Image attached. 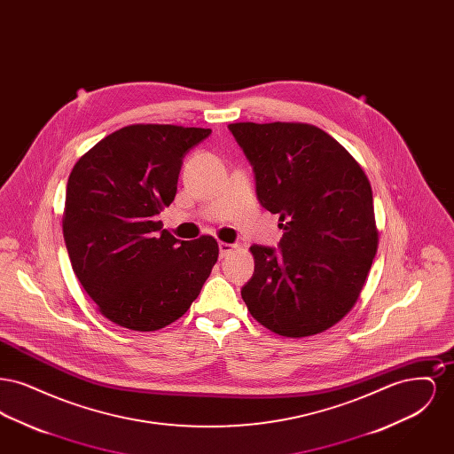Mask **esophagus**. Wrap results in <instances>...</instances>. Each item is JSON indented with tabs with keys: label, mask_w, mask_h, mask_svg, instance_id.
<instances>
[{
	"label": "esophagus",
	"mask_w": 454,
	"mask_h": 454,
	"mask_svg": "<svg viewBox=\"0 0 454 454\" xmlns=\"http://www.w3.org/2000/svg\"><path fill=\"white\" fill-rule=\"evenodd\" d=\"M237 248V245H231V243H224V241H221L219 243V257L223 259V257H226L228 254H231L233 250Z\"/></svg>",
	"instance_id": "obj_1"
}]
</instances>
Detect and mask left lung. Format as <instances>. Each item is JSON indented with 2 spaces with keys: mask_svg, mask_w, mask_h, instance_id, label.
I'll return each mask as SVG.
<instances>
[{
  "mask_svg": "<svg viewBox=\"0 0 454 454\" xmlns=\"http://www.w3.org/2000/svg\"><path fill=\"white\" fill-rule=\"evenodd\" d=\"M257 199L279 215V248L252 245L241 298L284 337L320 333L357 301L378 250L372 191L357 161L325 130L300 122H238Z\"/></svg>",
  "mask_w": 454,
  "mask_h": 454,
  "instance_id": "1",
  "label": "left lung"
}]
</instances>
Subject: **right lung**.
<instances>
[{"label": "right lung", "instance_id": "add662e5", "mask_svg": "<svg viewBox=\"0 0 454 454\" xmlns=\"http://www.w3.org/2000/svg\"><path fill=\"white\" fill-rule=\"evenodd\" d=\"M211 129L136 124L108 134L74 165L63 233L76 278L110 322L160 330L195 301L217 241L176 239L158 215L176 194L185 154Z\"/></svg>", "mask_w": 454, "mask_h": 454}]
</instances>
